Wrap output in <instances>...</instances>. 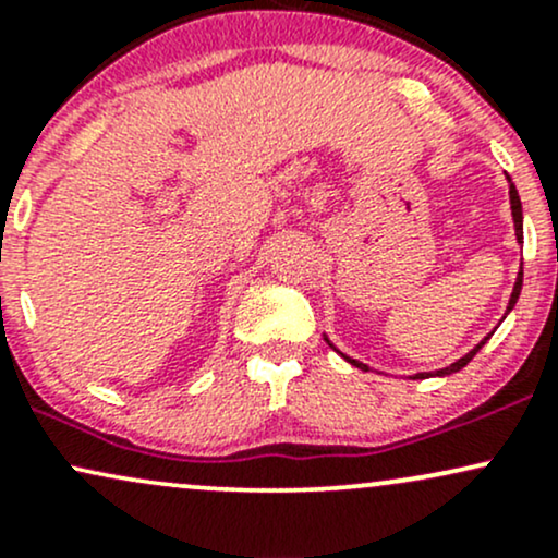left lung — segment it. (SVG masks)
I'll return each mask as SVG.
<instances>
[{
  "mask_svg": "<svg viewBox=\"0 0 558 558\" xmlns=\"http://www.w3.org/2000/svg\"><path fill=\"white\" fill-rule=\"evenodd\" d=\"M506 181H509V204H511V220H514V235H517V243H520V246H522V243H524V235H522V202H520V194H517V189H514V183H511V178L509 175H506ZM520 291H522V267H520V272H517V280H514V288H511V296H509V304H506V312H504V317L506 315H509V312L511 310H514V304H517V299H520ZM501 317V319H504ZM493 332H496V328H493L490 332H488V336H485L483 338V341H480L477 345H475V349H472V351H466V354L462 356V360H457V362H453V364H448V367H444V369H435V373H417V375H412V377H417V380H425V377H446V375H453V373H459V369H462V367H466V364H470L472 362V356H475L477 354V351L480 349H483V345L485 343H488V338L493 336ZM325 338V341H328V345H330V349L332 351H338L336 349V345H332L330 343V338L328 336H323ZM338 354H341L343 356V360L345 362H349V364H354V367H360V369H364V373H367V364H362V362H356V360H351V356H345L343 354V351H338Z\"/></svg>",
  "mask_w": 558,
  "mask_h": 558,
  "instance_id": "1",
  "label": "left lung"
}]
</instances>
